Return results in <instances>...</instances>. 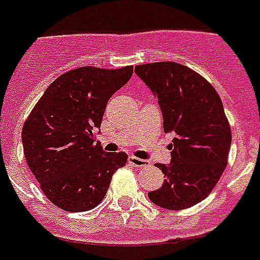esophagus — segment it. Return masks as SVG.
I'll return each instance as SVG.
<instances>
[{"label":"esophagus","mask_w":260,"mask_h":260,"mask_svg":"<svg viewBox=\"0 0 260 260\" xmlns=\"http://www.w3.org/2000/svg\"><path fill=\"white\" fill-rule=\"evenodd\" d=\"M128 163H130L133 167H144V166L148 165V161H146V160L136 157V156H130V157H128Z\"/></svg>","instance_id":"34e87169"}]
</instances>
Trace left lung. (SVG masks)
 <instances>
[{
    "label": "left lung",
    "mask_w": 260,
    "mask_h": 260,
    "mask_svg": "<svg viewBox=\"0 0 260 260\" xmlns=\"http://www.w3.org/2000/svg\"><path fill=\"white\" fill-rule=\"evenodd\" d=\"M136 74L153 93L165 133H173L171 161L157 163L166 179L148 193L156 206L185 210L204 200L228 165L232 133L222 100L208 82L174 61L142 64Z\"/></svg>",
    "instance_id": "left-lung-1"
}]
</instances>
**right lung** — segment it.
I'll use <instances>...</instances> for the list:
<instances>
[{
  "mask_svg": "<svg viewBox=\"0 0 260 260\" xmlns=\"http://www.w3.org/2000/svg\"><path fill=\"white\" fill-rule=\"evenodd\" d=\"M132 75V66L66 72L45 90L23 126L27 165L45 196L64 211L99 206L114 173L127 161L124 152L103 151L94 134L108 100Z\"/></svg>",
  "mask_w": 260,
  "mask_h": 260,
  "instance_id": "right-lung-1",
  "label": "right lung"
}]
</instances>
